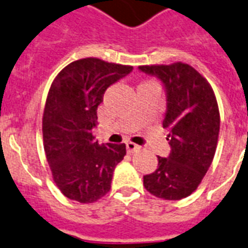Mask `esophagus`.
<instances>
[{"label": "esophagus", "instance_id": "34e87169", "mask_svg": "<svg viewBox=\"0 0 248 248\" xmlns=\"http://www.w3.org/2000/svg\"><path fill=\"white\" fill-rule=\"evenodd\" d=\"M125 146H126V151H128V154H134V152H137L140 148V146H137V144L133 143V142H126Z\"/></svg>", "mask_w": 248, "mask_h": 248}]
</instances>
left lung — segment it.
Returning a JSON list of instances; mask_svg holds the SVG:
<instances>
[{"mask_svg": "<svg viewBox=\"0 0 248 248\" xmlns=\"http://www.w3.org/2000/svg\"><path fill=\"white\" fill-rule=\"evenodd\" d=\"M162 83L166 110L162 126L169 130L170 154L158 156L157 169L144 175L143 186L164 200H182L199 187L217 151L220 115L217 98L199 71L187 64L140 66Z\"/></svg>", "mask_w": 248, "mask_h": 248, "instance_id": "1", "label": "left lung"}]
</instances>
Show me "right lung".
Masks as SVG:
<instances>
[{"label": "right lung", "mask_w": 248, "mask_h": 248, "mask_svg": "<svg viewBox=\"0 0 248 248\" xmlns=\"http://www.w3.org/2000/svg\"><path fill=\"white\" fill-rule=\"evenodd\" d=\"M133 66L82 59L65 66L49 88L43 112V146L55 183L62 195L94 202L111 188L115 166L125 144H98L92 134L97 108L108 87Z\"/></svg>", "instance_id": "add662e5"}]
</instances>
